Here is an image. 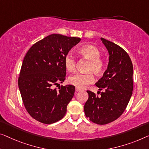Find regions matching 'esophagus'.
<instances>
[{"instance_id": "esophagus-1", "label": "esophagus", "mask_w": 149, "mask_h": 149, "mask_svg": "<svg viewBox=\"0 0 149 149\" xmlns=\"http://www.w3.org/2000/svg\"><path fill=\"white\" fill-rule=\"evenodd\" d=\"M75 91H76V92H80L81 90H80V89L76 88H75Z\"/></svg>"}]
</instances>
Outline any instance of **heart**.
I'll list each match as a JSON object with an SVG mask.
<instances>
[{"label": "heart", "instance_id": "1", "mask_svg": "<svg viewBox=\"0 0 149 149\" xmlns=\"http://www.w3.org/2000/svg\"><path fill=\"white\" fill-rule=\"evenodd\" d=\"M77 53L81 57L89 61L86 70L88 73L71 75L69 77V82L76 88L82 89L94 81V76L92 72L97 75L102 74L105 69L106 63L104 59L100 57V51L93 45L81 47L77 50ZM64 65L69 72H74L76 65L75 57L72 54L68 53L64 58Z\"/></svg>", "mask_w": 149, "mask_h": 149}]
</instances>
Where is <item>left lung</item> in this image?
<instances>
[{"mask_svg":"<svg viewBox=\"0 0 149 149\" xmlns=\"http://www.w3.org/2000/svg\"><path fill=\"white\" fill-rule=\"evenodd\" d=\"M109 53L107 70L96 85L104 90L96 96L88 90V99L84 105V112L90 121L106 124L121 116L132 94L133 66L129 55L113 42L101 38Z\"/></svg>","mask_w":149,"mask_h":149,"instance_id":"8db88e82","label":"left lung"}]
</instances>
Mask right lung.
<instances>
[{"instance_id": "1", "label": "right lung", "mask_w": 149, "mask_h": 149, "mask_svg": "<svg viewBox=\"0 0 149 149\" xmlns=\"http://www.w3.org/2000/svg\"><path fill=\"white\" fill-rule=\"evenodd\" d=\"M80 38L59 34L48 35L35 43L24 57L18 80L24 106L31 116L49 124L63 118L75 86L53 85L65 79L64 58Z\"/></svg>"}]
</instances>
